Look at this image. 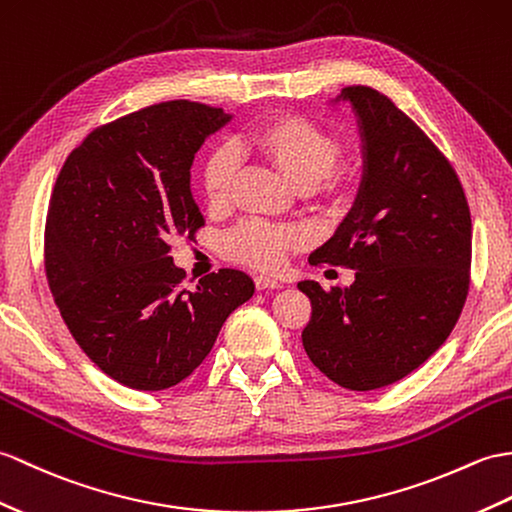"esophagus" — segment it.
Segmentation results:
<instances>
[{"mask_svg":"<svg viewBox=\"0 0 512 512\" xmlns=\"http://www.w3.org/2000/svg\"><path fill=\"white\" fill-rule=\"evenodd\" d=\"M253 281H255L257 290H277V288H281L279 279H272V277H266V275H257Z\"/></svg>","mask_w":512,"mask_h":512,"instance_id":"1","label":"esophagus"}]
</instances>
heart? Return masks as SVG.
<instances>
[{
  "instance_id": "b5f03b06",
  "label": "heart",
  "mask_w": 512,
  "mask_h": 512,
  "mask_svg": "<svg viewBox=\"0 0 512 512\" xmlns=\"http://www.w3.org/2000/svg\"><path fill=\"white\" fill-rule=\"evenodd\" d=\"M246 146L270 163L285 181L303 189L314 207L336 211L347 205L358 174L349 161L338 159L340 137L334 130L303 115H277L246 135ZM237 176L231 148L216 146L200 165V189L211 211L227 209ZM305 244V233L292 224L248 220L224 235L222 253L237 264L275 270L292 251Z\"/></svg>"
}]
</instances>
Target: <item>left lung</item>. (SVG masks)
Wrapping results in <instances>:
<instances>
[{"mask_svg": "<svg viewBox=\"0 0 512 512\" xmlns=\"http://www.w3.org/2000/svg\"><path fill=\"white\" fill-rule=\"evenodd\" d=\"M342 98L362 122L366 172L310 264L351 268L355 281L299 283L312 303L301 340L331 382L375 390L410 375L456 327L471 285V213L449 159L388 95L351 85Z\"/></svg>", "mask_w": 512, "mask_h": 512, "instance_id": "1", "label": "left lung"}]
</instances>
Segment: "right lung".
I'll list each match as a JSON object with an SVG mask.
<instances>
[{
  "label": "right lung",
  "instance_id": "add662e5",
  "mask_svg": "<svg viewBox=\"0 0 512 512\" xmlns=\"http://www.w3.org/2000/svg\"><path fill=\"white\" fill-rule=\"evenodd\" d=\"M229 117L172 100L102 124L69 154L45 218V277L87 358L135 390L183 382L207 358L229 314L251 299L242 270L183 288L172 237L205 227L189 168Z\"/></svg>",
  "mask_w": 512,
  "mask_h": 512
}]
</instances>
